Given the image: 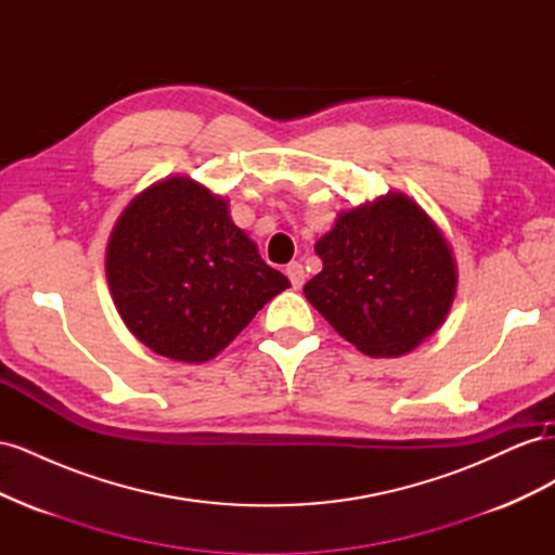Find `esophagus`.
Here are the masks:
<instances>
[{
	"label": "esophagus",
	"mask_w": 555,
	"mask_h": 555,
	"mask_svg": "<svg viewBox=\"0 0 555 555\" xmlns=\"http://www.w3.org/2000/svg\"><path fill=\"white\" fill-rule=\"evenodd\" d=\"M284 273H287V278L292 280V287H294V289H300V287H304V282H306V271H304V266H300L298 261H292V263L287 266V271H284Z\"/></svg>",
	"instance_id": "esophagus-1"
}]
</instances>
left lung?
Listing matches in <instances>:
<instances>
[{"label":"left lung","mask_w":555,"mask_h":555,"mask_svg":"<svg viewBox=\"0 0 555 555\" xmlns=\"http://www.w3.org/2000/svg\"><path fill=\"white\" fill-rule=\"evenodd\" d=\"M324 261L304 294L367 357H402L438 331L453 306L459 268L433 217L402 192L335 217L314 243Z\"/></svg>","instance_id":"8db88e82"}]
</instances>
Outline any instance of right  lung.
<instances>
[{"label":"right lung","mask_w":555,"mask_h":555,"mask_svg":"<svg viewBox=\"0 0 555 555\" xmlns=\"http://www.w3.org/2000/svg\"><path fill=\"white\" fill-rule=\"evenodd\" d=\"M106 280L125 326L155 354L182 363L215 359L292 287L233 224L229 201L184 176L129 201L106 245Z\"/></svg>","instance_id":"obj_1"}]
</instances>
